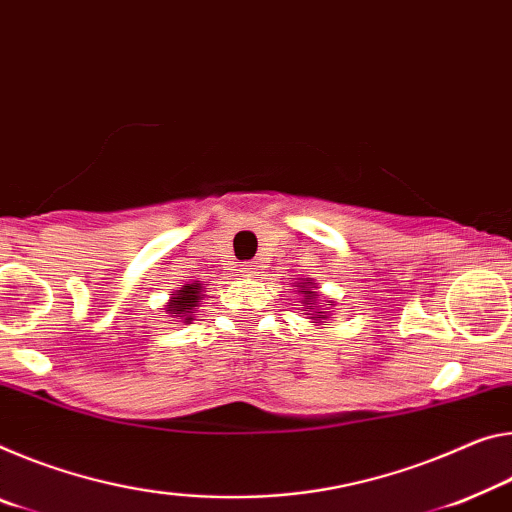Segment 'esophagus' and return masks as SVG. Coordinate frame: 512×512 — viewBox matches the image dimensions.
<instances>
[{
	"instance_id": "obj_1",
	"label": "esophagus",
	"mask_w": 512,
	"mask_h": 512,
	"mask_svg": "<svg viewBox=\"0 0 512 512\" xmlns=\"http://www.w3.org/2000/svg\"><path fill=\"white\" fill-rule=\"evenodd\" d=\"M239 266H241L239 273L246 275V278H253V275L257 273V264L255 262H241Z\"/></svg>"
}]
</instances>
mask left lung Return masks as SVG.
Returning a JSON list of instances; mask_svg holds the SVG:
<instances>
[{
	"label": "left lung",
	"mask_w": 512,
	"mask_h": 512,
	"mask_svg": "<svg viewBox=\"0 0 512 512\" xmlns=\"http://www.w3.org/2000/svg\"><path fill=\"white\" fill-rule=\"evenodd\" d=\"M312 285L314 282H300V287L307 289L305 291V312H314L310 319H314V323H319V321H326L328 316H326V312H316L319 307H316V291H312Z\"/></svg>",
	"instance_id": "left-lung-1"
}]
</instances>
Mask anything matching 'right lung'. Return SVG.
I'll list each match as a JSON object with an SVG mask.
<instances>
[{"instance_id":"right-lung-1","label":"right lung","mask_w":512,"mask_h":512,"mask_svg":"<svg viewBox=\"0 0 512 512\" xmlns=\"http://www.w3.org/2000/svg\"><path fill=\"white\" fill-rule=\"evenodd\" d=\"M200 282H193L189 287H182L177 294H173V300H170V305L166 307V312L170 316H184V321H191L193 319V312H196V307L200 303Z\"/></svg>"}]
</instances>
